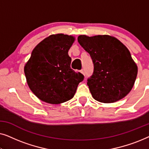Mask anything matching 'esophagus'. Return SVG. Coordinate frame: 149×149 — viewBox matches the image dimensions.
Here are the masks:
<instances>
[{"instance_id": "obj_1", "label": "esophagus", "mask_w": 149, "mask_h": 149, "mask_svg": "<svg viewBox=\"0 0 149 149\" xmlns=\"http://www.w3.org/2000/svg\"><path fill=\"white\" fill-rule=\"evenodd\" d=\"M81 72L83 74L85 75V71H84V70H83V69H82V70H81Z\"/></svg>"}]
</instances>
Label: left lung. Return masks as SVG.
Here are the masks:
<instances>
[{
    "label": "left lung",
    "instance_id": "obj_1",
    "mask_svg": "<svg viewBox=\"0 0 149 149\" xmlns=\"http://www.w3.org/2000/svg\"><path fill=\"white\" fill-rule=\"evenodd\" d=\"M78 42L92 59L93 72L87 83L93 98L100 102L113 103L126 96L138 73V67L127 48L109 35H80Z\"/></svg>",
    "mask_w": 149,
    "mask_h": 149
}]
</instances>
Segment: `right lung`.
Segmentation results:
<instances>
[{
  "instance_id": "obj_1",
  "label": "right lung",
  "mask_w": 149,
  "mask_h": 149,
  "mask_svg": "<svg viewBox=\"0 0 149 149\" xmlns=\"http://www.w3.org/2000/svg\"><path fill=\"white\" fill-rule=\"evenodd\" d=\"M74 40L72 36L53 34L32 51L24 73L30 89L42 101L58 104L69 100L84 79L70 68L68 52Z\"/></svg>"
}]
</instances>
